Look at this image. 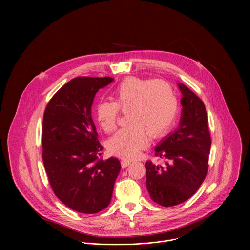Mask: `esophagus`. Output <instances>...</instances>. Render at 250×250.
Returning <instances> with one entry per match:
<instances>
[{
  "label": "esophagus",
  "instance_id": "obj_1",
  "mask_svg": "<svg viewBox=\"0 0 250 250\" xmlns=\"http://www.w3.org/2000/svg\"><path fill=\"white\" fill-rule=\"evenodd\" d=\"M130 164H131V161H129V160H122V161H121V167H122L123 168L127 167Z\"/></svg>",
  "mask_w": 250,
  "mask_h": 250
}]
</instances>
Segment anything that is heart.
<instances>
[{"instance_id":"obj_1","label":"heart","mask_w":250,"mask_h":250,"mask_svg":"<svg viewBox=\"0 0 250 250\" xmlns=\"http://www.w3.org/2000/svg\"><path fill=\"white\" fill-rule=\"evenodd\" d=\"M112 99L100 101L95 116L106 133L116 128L119 108L128 111L131 126L121 129L107 142L108 151L124 159L138 157L150 143V137L166 135L178 113V99L173 87L163 80L128 78L112 91Z\"/></svg>"}]
</instances>
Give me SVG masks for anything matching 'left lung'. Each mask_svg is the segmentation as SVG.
Wrapping results in <instances>:
<instances>
[{"instance_id":"obj_1","label":"left lung","mask_w":250,"mask_h":250,"mask_svg":"<svg viewBox=\"0 0 250 250\" xmlns=\"http://www.w3.org/2000/svg\"><path fill=\"white\" fill-rule=\"evenodd\" d=\"M177 84L182 93L178 128L155 147L165 165L145 163L150 198L164 207L183 203L196 192L207 174L212 144L204 103L185 84Z\"/></svg>"}]
</instances>
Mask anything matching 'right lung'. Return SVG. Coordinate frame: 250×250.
<instances>
[{
	"label": "right lung",
	"mask_w": 250,
	"mask_h": 250,
	"mask_svg": "<svg viewBox=\"0 0 250 250\" xmlns=\"http://www.w3.org/2000/svg\"><path fill=\"white\" fill-rule=\"evenodd\" d=\"M112 81L75 78L52 97L44 112L42 158L50 185L64 205L79 213L107 208L121 169L116 158L99 159L103 147L91 117L97 91Z\"/></svg>",
	"instance_id": "right-lung-1"
}]
</instances>
